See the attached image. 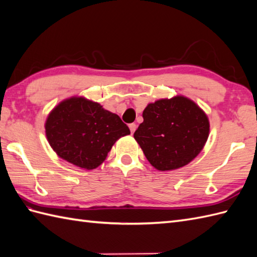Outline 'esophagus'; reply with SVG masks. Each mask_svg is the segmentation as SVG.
<instances>
[{"instance_id": "obj_1", "label": "esophagus", "mask_w": 257, "mask_h": 257, "mask_svg": "<svg viewBox=\"0 0 257 257\" xmlns=\"http://www.w3.org/2000/svg\"><path fill=\"white\" fill-rule=\"evenodd\" d=\"M129 128H130V131H131V134H134L135 131H136V129H137V124L136 123H130L129 124Z\"/></svg>"}]
</instances>
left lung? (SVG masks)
<instances>
[{"label": "left lung", "mask_w": 257, "mask_h": 257, "mask_svg": "<svg viewBox=\"0 0 257 257\" xmlns=\"http://www.w3.org/2000/svg\"><path fill=\"white\" fill-rule=\"evenodd\" d=\"M143 122L134 137L149 162L159 171L183 168L204 148L209 120L192 99L175 96L159 99L143 110Z\"/></svg>", "instance_id": "left-lung-1"}]
</instances>
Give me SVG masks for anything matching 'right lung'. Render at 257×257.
<instances>
[{
    "label": "right lung",
    "instance_id": "right-lung-1",
    "mask_svg": "<svg viewBox=\"0 0 257 257\" xmlns=\"http://www.w3.org/2000/svg\"><path fill=\"white\" fill-rule=\"evenodd\" d=\"M45 129L53 151L84 170L96 169L114 143L130 135L120 117L84 97L61 101L48 116Z\"/></svg>",
    "mask_w": 257,
    "mask_h": 257
}]
</instances>
